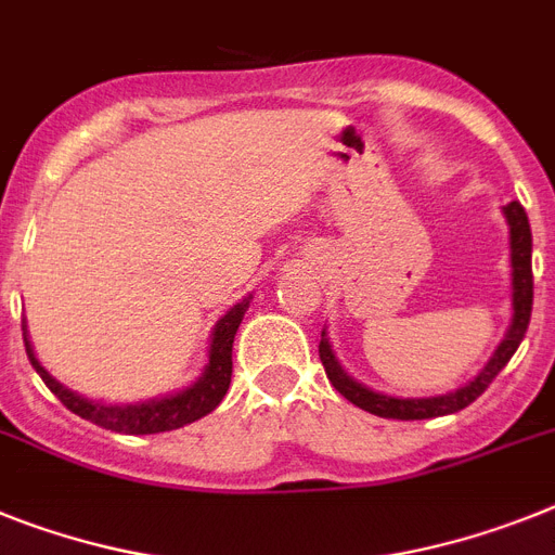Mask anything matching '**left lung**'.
<instances>
[{
  "label": "left lung",
  "mask_w": 555,
  "mask_h": 555,
  "mask_svg": "<svg viewBox=\"0 0 555 555\" xmlns=\"http://www.w3.org/2000/svg\"><path fill=\"white\" fill-rule=\"evenodd\" d=\"M507 222V245H511V324L505 330V338L500 347L493 349V356L488 358V364L474 375L472 380L454 392L446 395H431V398H398V395H384L375 392L341 366V361L335 358V349L330 344L327 327L321 330V344L319 356L324 372H327L330 384L358 409H364L378 417H392V421H426V417H443V414H454L465 409L468 403L486 392L491 380L505 370L516 347L522 344L525 333L530 324V307H533V268H530V254H533V236H530V222L528 214L519 203H507L502 206Z\"/></svg>",
  "instance_id": "8db88e82"
}]
</instances>
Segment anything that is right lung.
I'll return each instance as SVG.
<instances>
[{"label":"right lung","mask_w":555,"mask_h":555,"mask_svg":"<svg viewBox=\"0 0 555 555\" xmlns=\"http://www.w3.org/2000/svg\"><path fill=\"white\" fill-rule=\"evenodd\" d=\"M250 299L254 296H245L234 307H228V313L220 315V321L214 324L211 338H208V361L203 366V375L194 384L183 386L177 392L160 395V398L138 400V403H106V400H92L73 392L41 366L30 344V335H27L25 319H22V335H25V349L33 370L39 372L50 392L62 400L69 412H76L78 417L95 423V426L109 428V431H120V435H157V431L189 426V423L206 417L208 412L220 406L228 386H231V370H234V361H231L234 335L242 324V315L250 307Z\"/></svg>","instance_id":"right-lung-1"}]
</instances>
